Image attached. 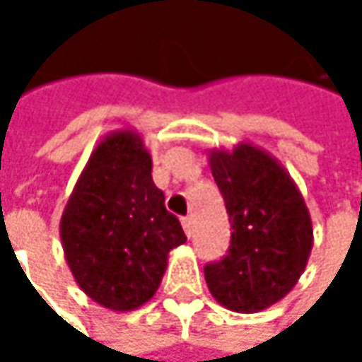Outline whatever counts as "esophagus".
Returning a JSON list of instances; mask_svg holds the SVG:
<instances>
[{
	"instance_id": "obj_1",
	"label": "esophagus",
	"mask_w": 362,
	"mask_h": 362,
	"mask_svg": "<svg viewBox=\"0 0 362 362\" xmlns=\"http://www.w3.org/2000/svg\"><path fill=\"white\" fill-rule=\"evenodd\" d=\"M182 228H184V233L190 237V233H192V218H190V216L182 218Z\"/></svg>"
}]
</instances>
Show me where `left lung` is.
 Returning <instances> with one entry per match:
<instances>
[{
  "label": "left lung",
  "instance_id": "8db88e82",
  "mask_svg": "<svg viewBox=\"0 0 362 362\" xmlns=\"http://www.w3.org/2000/svg\"><path fill=\"white\" fill-rule=\"evenodd\" d=\"M209 170L233 222L228 255L205 266L218 304L252 315L281 302L313 252V220L289 172L264 148H211Z\"/></svg>",
  "mask_w": 362,
  "mask_h": 362
}]
</instances>
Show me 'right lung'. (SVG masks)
<instances>
[{
    "instance_id": "obj_1",
    "label": "right lung",
    "mask_w": 362,
    "mask_h": 362,
    "mask_svg": "<svg viewBox=\"0 0 362 362\" xmlns=\"http://www.w3.org/2000/svg\"><path fill=\"white\" fill-rule=\"evenodd\" d=\"M153 157L136 129H117L92 151L60 218L75 283L96 304L129 313L159 289L168 255L186 241L153 182Z\"/></svg>"
}]
</instances>
